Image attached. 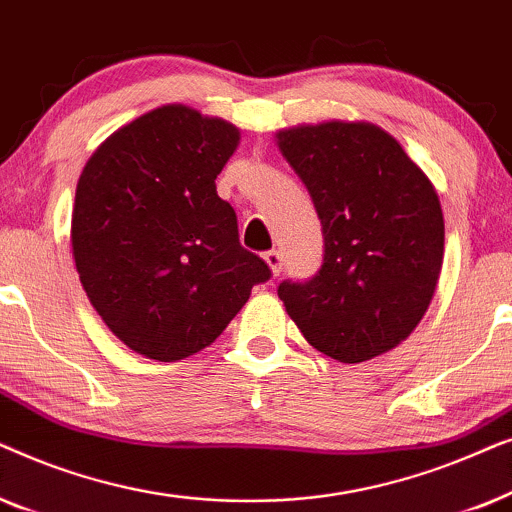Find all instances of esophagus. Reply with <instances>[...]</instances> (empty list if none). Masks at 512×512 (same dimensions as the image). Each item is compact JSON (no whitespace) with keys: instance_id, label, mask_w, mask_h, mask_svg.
I'll return each instance as SVG.
<instances>
[{"instance_id":"1","label":"esophagus","mask_w":512,"mask_h":512,"mask_svg":"<svg viewBox=\"0 0 512 512\" xmlns=\"http://www.w3.org/2000/svg\"><path fill=\"white\" fill-rule=\"evenodd\" d=\"M263 261L268 263L272 277H277L279 272H282V265H284V263H282V254H279V251H265Z\"/></svg>"}]
</instances>
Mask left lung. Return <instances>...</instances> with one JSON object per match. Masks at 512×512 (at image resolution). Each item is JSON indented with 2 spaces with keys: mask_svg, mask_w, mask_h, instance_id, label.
I'll return each instance as SVG.
<instances>
[{
  "mask_svg": "<svg viewBox=\"0 0 512 512\" xmlns=\"http://www.w3.org/2000/svg\"><path fill=\"white\" fill-rule=\"evenodd\" d=\"M275 142L324 230L317 275L279 284L286 314L335 361L387 354L422 321L443 270L436 188L394 135L368 121L293 125Z\"/></svg>",
  "mask_w": 512,
  "mask_h": 512,
  "instance_id": "obj_1",
  "label": "left lung"
}]
</instances>
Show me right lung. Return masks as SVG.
I'll return each instance as SVG.
<instances>
[{
  "instance_id": "add662e5",
  "label": "right lung",
  "mask_w": 512,
  "mask_h": 512,
  "mask_svg": "<svg viewBox=\"0 0 512 512\" xmlns=\"http://www.w3.org/2000/svg\"><path fill=\"white\" fill-rule=\"evenodd\" d=\"M240 130L186 104L151 109L97 146L76 184L83 291L125 347L179 361L219 338L270 268L237 237L216 174Z\"/></svg>"
}]
</instances>
